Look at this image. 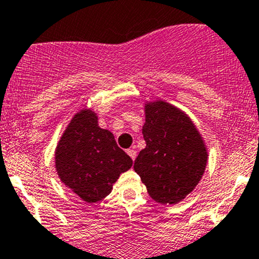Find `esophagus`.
<instances>
[{
  "mask_svg": "<svg viewBox=\"0 0 259 259\" xmlns=\"http://www.w3.org/2000/svg\"><path fill=\"white\" fill-rule=\"evenodd\" d=\"M126 152H127V155L130 156V158H132V160L134 161L135 158H136V151H135V150H133V149H129V150H127Z\"/></svg>",
  "mask_w": 259,
  "mask_h": 259,
  "instance_id": "34e87169",
  "label": "esophagus"
}]
</instances>
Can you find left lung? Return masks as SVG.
<instances>
[{
	"instance_id": "8db88e82",
	"label": "left lung",
	"mask_w": 259,
	"mask_h": 259,
	"mask_svg": "<svg viewBox=\"0 0 259 259\" xmlns=\"http://www.w3.org/2000/svg\"><path fill=\"white\" fill-rule=\"evenodd\" d=\"M146 147L134 163L135 172L153 200L177 204L195 188L205 171L208 152L192 120L163 101L145 106Z\"/></svg>"
}]
</instances>
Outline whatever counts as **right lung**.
Here are the masks:
<instances>
[{"instance_id":"1","label":"right lung","mask_w":259,"mask_h":259,"mask_svg":"<svg viewBox=\"0 0 259 259\" xmlns=\"http://www.w3.org/2000/svg\"><path fill=\"white\" fill-rule=\"evenodd\" d=\"M132 164L114 135L98 126L97 115L91 109L73 116L55 151L56 171L62 183L87 203L106 198Z\"/></svg>"}]
</instances>
